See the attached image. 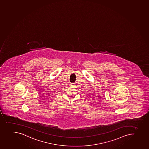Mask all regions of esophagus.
<instances>
[{
  "instance_id": "obj_1",
  "label": "esophagus",
  "mask_w": 149,
  "mask_h": 149,
  "mask_svg": "<svg viewBox=\"0 0 149 149\" xmlns=\"http://www.w3.org/2000/svg\"><path fill=\"white\" fill-rule=\"evenodd\" d=\"M75 83H72V84H71V86H75Z\"/></svg>"
}]
</instances>
